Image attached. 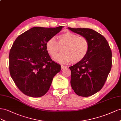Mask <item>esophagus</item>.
Instances as JSON below:
<instances>
[{"instance_id":"obj_1","label":"esophagus","mask_w":121,"mask_h":121,"mask_svg":"<svg viewBox=\"0 0 121 121\" xmlns=\"http://www.w3.org/2000/svg\"><path fill=\"white\" fill-rule=\"evenodd\" d=\"M66 67H67V66H64V65H61V69H64V68H66Z\"/></svg>"}]
</instances>
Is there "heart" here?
<instances>
[{
	"label": "heart",
	"mask_w": 121,
	"mask_h": 121,
	"mask_svg": "<svg viewBox=\"0 0 121 121\" xmlns=\"http://www.w3.org/2000/svg\"><path fill=\"white\" fill-rule=\"evenodd\" d=\"M58 37V41L52 37L48 39L46 44L48 53L53 59L56 57L59 47H63V53L56 57L55 61L62 63L71 61L72 63L75 64L83 60L87 56L90 49V43L86 37L71 32L61 34Z\"/></svg>",
	"instance_id": "1"
}]
</instances>
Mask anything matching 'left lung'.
<instances>
[{"label":"left lung","mask_w":121,"mask_h":121,"mask_svg":"<svg viewBox=\"0 0 121 121\" xmlns=\"http://www.w3.org/2000/svg\"><path fill=\"white\" fill-rule=\"evenodd\" d=\"M68 28L86 37L89 41L87 56L69 67L71 71L72 89L78 96L88 97L99 91L104 86L112 68V50L105 38L94 30Z\"/></svg>","instance_id":"8db88e82"}]
</instances>
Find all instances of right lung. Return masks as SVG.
Masks as SVG:
<instances>
[{"mask_svg": "<svg viewBox=\"0 0 121 121\" xmlns=\"http://www.w3.org/2000/svg\"><path fill=\"white\" fill-rule=\"evenodd\" d=\"M63 28L35 27L17 38L10 50L9 69L17 87L32 97L43 96L49 91L60 65L51 59L46 44Z\"/></svg>", "mask_w": 121, "mask_h": 121, "instance_id": "right-lung-1", "label": "right lung"}]
</instances>
